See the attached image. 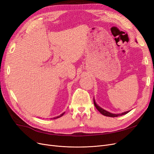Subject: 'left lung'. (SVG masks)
<instances>
[{
  "mask_svg": "<svg viewBox=\"0 0 154 154\" xmlns=\"http://www.w3.org/2000/svg\"><path fill=\"white\" fill-rule=\"evenodd\" d=\"M136 42H137V40H136ZM94 105L96 106V108L97 109V110H98L101 114H102L105 116H108V117H118V116H123V115H125L126 114H127L130 111H130L128 110V111H127V112H122V113H121V114H112V113H111V112H109L104 110L103 109H102L101 107H100L96 103V101L94 100Z\"/></svg>",
  "mask_w": 154,
  "mask_h": 154,
  "instance_id": "obj_1",
  "label": "left lung"
}]
</instances>
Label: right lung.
Listing matches in <instances>:
<instances>
[{"label":"right lung","mask_w":154,"mask_h":154,"mask_svg":"<svg viewBox=\"0 0 154 154\" xmlns=\"http://www.w3.org/2000/svg\"><path fill=\"white\" fill-rule=\"evenodd\" d=\"M65 114V112H63V113H62V114H60V116H57V117H54V118H53V119H57V118H60V117H62V116L63 115ZM51 119H52V118H51Z\"/></svg>","instance_id":"1"}]
</instances>
